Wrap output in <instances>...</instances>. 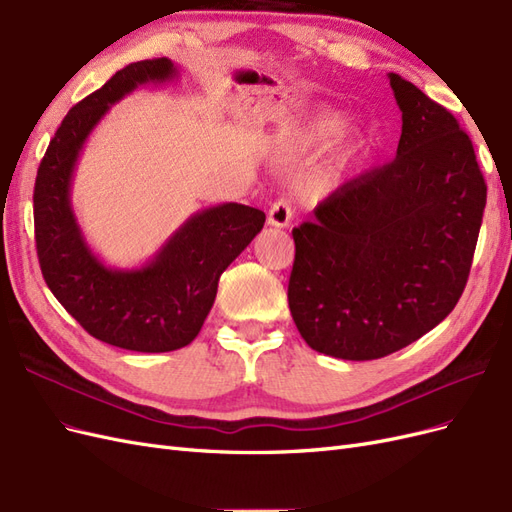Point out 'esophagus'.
Listing matches in <instances>:
<instances>
[{"instance_id":"1","label":"esophagus","mask_w":512,"mask_h":512,"mask_svg":"<svg viewBox=\"0 0 512 512\" xmlns=\"http://www.w3.org/2000/svg\"><path fill=\"white\" fill-rule=\"evenodd\" d=\"M292 222V207L286 198L275 200V203L269 207L267 215V224L275 228H286Z\"/></svg>"}]
</instances>
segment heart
Masks as SVG:
<instances>
[{"label": "heart", "mask_w": 512, "mask_h": 512, "mask_svg": "<svg viewBox=\"0 0 512 512\" xmlns=\"http://www.w3.org/2000/svg\"><path fill=\"white\" fill-rule=\"evenodd\" d=\"M344 123L346 121L339 113H324L309 123V126L301 134H297L294 138H288L286 143H282V153L284 156H292V153H299L305 149L329 145L333 138L342 132Z\"/></svg>", "instance_id": "obj_1"}]
</instances>
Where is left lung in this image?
Returning a JSON list of instances; mask_svg holds the SVG:
<instances>
[{"instance_id":"1","label":"left lung","mask_w":512,"mask_h":512,"mask_svg":"<svg viewBox=\"0 0 512 512\" xmlns=\"http://www.w3.org/2000/svg\"><path fill=\"white\" fill-rule=\"evenodd\" d=\"M389 81L395 160L339 185L292 230V320L309 348L344 361L382 359L453 312L487 203L457 119L399 74Z\"/></svg>"}]
</instances>
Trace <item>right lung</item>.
<instances>
[{"label": "right lung", "instance_id": "right-lung-1", "mask_svg": "<svg viewBox=\"0 0 512 512\" xmlns=\"http://www.w3.org/2000/svg\"><path fill=\"white\" fill-rule=\"evenodd\" d=\"M168 57L145 59L70 108L38 168L36 250L46 286L81 327L104 344L170 352L194 342L218 294L220 275L265 226V213L239 203L190 215L158 254L136 269H113L91 252L70 203L76 162L100 119L138 85L177 79Z\"/></svg>", "mask_w": 512, "mask_h": 512}]
</instances>
